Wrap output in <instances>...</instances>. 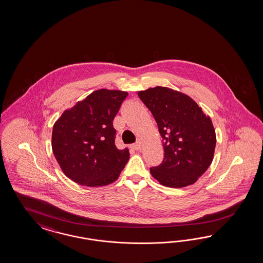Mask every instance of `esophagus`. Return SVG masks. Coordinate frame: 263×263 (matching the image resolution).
I'll return each instance as SVG.
<instances>
[{
	"mask_svg": "<svg viewBox=\"0 0 263 263\" xmlns=\"http://www.w3.org/2000/svg\"><path fill=\"white\" fill-rule=\"evenodd\" d=\"M142 146H143V143H142V141H141V140H137V142L133 144V148L136 149V151L141 149V148H142Z\"/></svg>",
	"mask_w": 263,
	"mask_h": 263,
	"instance_id": "obj_1",
	"label": "esophagus"
}]
</instances>
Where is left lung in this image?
Here are the masks:
<instances>
[{
  "label": "left lung",
  "mask_w": 263,
  "mask_h": 263,
  "mask_svg": "<svg viewBox=\"0 0 263 263\" xmlns=\"http://www.w3.org/2000/svg\"><path fill=\"white\" fill-rule=\"evenodd\" d=\"M152 111L163 139L164 159L151 167L152 176L167 187L194 184L212 163L215 129L191 97L165 87L138 92Z\"/></svg>",
  "instance_id": "left-lung-1"
}]
</instances>
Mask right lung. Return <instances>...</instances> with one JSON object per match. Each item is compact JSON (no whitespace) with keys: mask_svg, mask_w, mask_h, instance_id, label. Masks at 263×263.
<instances>
[{"mask_svg":"<svg viewBox=\"0 0 263 263\" xmlns=\"http://www.w3.org/2000/svg\"><path fill=\"white\" fill-rule=\"evenodd\" d=\"M126 91L98 89L64 111L52 132V148L64 175L88 187L118 179L129 151L118 149L112 121Z\"/></svg>","mask_w":263,"mask_h":263,"instance_id":"right-lung-1","label":"right lung"}]
</instances>
